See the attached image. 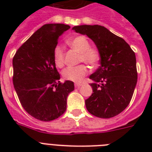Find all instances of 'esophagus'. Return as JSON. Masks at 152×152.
Masks as SVG:
<instances>
[{
    "mask_svg": "<svg viewBox=\"0 0 152 152\" xmlns=\"http://www.w3.org/2000/svg\"><path fill=\"white\" fill-rule=\"evenodd\" d=\"M81 86H82V83H76V84H75V87H76V88H80Z\"/></svg>",
    "mask_w": 152,
    "mask_h": 152,
    "instance_id": "34e87169",
    "label": "esophagus"
}]
</instances>
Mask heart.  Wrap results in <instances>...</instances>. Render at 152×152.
<instances>
[{"label":"heart","instance_id":"1","mask_svg":"<svg viewBox=\"0 0 152 152\" xmlns=\"http://www.w3.org/2000/svg\"><path fill=\"white\" fill-rule=\"evenodd\" d=\"M67 44L72 50L80 53L79 62H84L91 68L98 66L100 61V53L97 49L90 47V42L83 35L73 37L67 41ZM53 60L56 66L62 68L64 64V52L61 46H57L53 50ZM88 69L85 64L76 67H69L62 72L64 80L73 82H80L88 74Z\"/></svg>","mask_w":152,"mask_h":152}]
</instances>
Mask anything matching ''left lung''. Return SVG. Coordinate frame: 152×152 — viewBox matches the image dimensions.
Wrapping results in <instances>:
<instances>
[{
    "label": "left lung",
    "instance_id": "1",
    "mask_svg": "<svg viewBox=\"0 0 152 152\" xmlns=\"http://www.w3.org/2000/svg\"><path fill=\"white\" fill-rule=\"evenodd\" d=\"M72 29L92 39L101 57V65L90 76L95 83H91L93 93L85 100L86 108L100 118L118 115L129 106L137 85L134 51L122 38L102 26L81 25Z\"/></svg>",
    "mask_w": 152,
    "mask_h": 152
}]
</instances>
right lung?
Returning a JSON list of instances; mask_svg holds the SVG:
<instances>
[{
    "instance_id": "add662e5",
    "label": "right lung",
    "mask_w": 152,
    "mask_h": 152,
    "mask_svg": "<svg viewBox=\"0 0 152 152\" xmlns=\"http://www.w3.org/2000/svg\"><path fill=\"white\" fill-rule=\"evenodd\" d=\"M70 26L43 25L15 52L12 59V82L21 106L33 118L50 121L66 110L67 97L74 83H61L55 66L53 50L58 38Z\"/></svg>"
}]
</instances>
